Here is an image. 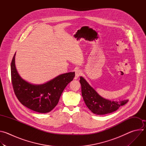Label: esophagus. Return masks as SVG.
I'll return each instance as SVG.
<instances>
[{
	"instance_id": "34e87169",
	"label": "esophagus",
	"mask_w": 146,
	"mask_h": 146,
	"mask_svg": "<svg viewBox=\"0 0 146 146\" xmlns=\"http://www.w3.org/2000/svg\"><path fill=\"white\" fill-rule=\"evenodd\" d=\"M76 74H75V78H77L80 75H81L82 74V72L81 70L78 69V70H76Z\"/></svg>"
}]
</instances>
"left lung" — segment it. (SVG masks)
<instances>
[{
	"instance_id": "8db88e82",
	"label": "left lung",
	"mask_w": 146,
	"mask_h": 146,
	"mask_svg": "<svg viewBox=\"0 0 146 146\" xmlns=\"http://www.w3.org/2000/svg\"><path fill=\"white\" fill-rule=\"evenodd\" d=\"M80 78L83 99L88 108L95 114L104 115L111 113L128 102V99L118 102L104 98L99 95L84 77L81 76Z\"/></svg>"
}]
</instances>
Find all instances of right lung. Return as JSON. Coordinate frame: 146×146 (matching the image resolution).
I'll return each instance as SVG.
<instances>
[{"mask_svg": "<svg viewBox=\"0 0 146 146\" xmlns=\"http://www.w3.org/2000/svg\"><path fill=\"white\" fill-rule=\"evenodd\" d=\"M15 53L11 64V81L18 100L28 109L40 113L51 111L59 102L62 93L72 81L75 72L60 74L41 84H33L23 79L15 66Z\"/></svg>", "mask_w": 146, "mask_h": 146, "instance_id": "right-lung-1", "label": "right lung"}]
</instances>
